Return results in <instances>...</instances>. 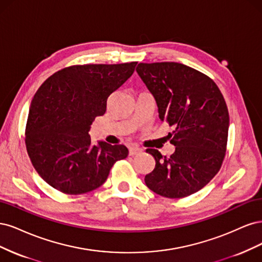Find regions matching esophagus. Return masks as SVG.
<instances>
[{
  "instance_id": "1",
  "label": "esophagus",
  "mask_w": 262,
  "mask_h": 262,
  "mask_svg": "<svg viewBox=\"0 0 262 262\" xmlns=\"http://www.w3.org/2000/svg\"><path fill=\"white\" fill-rule=\"evenodd\" d=\"M142 149H140V148H138V147H130L129 148V156H132V157H134V156H137V155H140V154H142Z\"/></svg>"
}]
</instances>
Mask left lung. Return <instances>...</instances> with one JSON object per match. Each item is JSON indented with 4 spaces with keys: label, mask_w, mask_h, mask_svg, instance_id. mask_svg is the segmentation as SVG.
I'll return each mask as SVG.
<instances>
[{
    "label": "left lung",
    "mask_w": 262,
    "mask_h": 262,
    "mask_svg": "<svg viewBox=\"0 0 262 262\" xmlns=\"http://www.w3.org/2000/svg\"><path fill=\"white\" fill-rule=\"evenodd\" d=\"M136 71L157 101L160 120L174 127L168 134L173 155L146 150L156 166L145 183L166 198L190 196L204 188L223 163L230 124L223 95L209 76L181 63H139Z\"/></svg>",
    "instance_id": "8db88e82"
}]
</instances>
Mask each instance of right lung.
<instances>
[{
  "label": "right lung",
  "instance_id": "1",
  "mask_svg": "<svg viewBox=\"0 0 262 262\" xmlns=\"http://www.w3.org/2000/svg\"><path fill=\"white\" fill-rule=\"evenodd\" d=\"M137 62L73 65L54 73L31 101L25 130L28 156L50 186L80 195L102 185L110 170L128 156L124 145L94 146L90 125L106 111L110 95L135 71Z\"/></svg>",
  "mask_w": 262,
  "mask_h": 262
}]
</instances>
